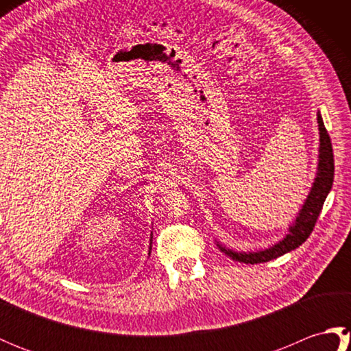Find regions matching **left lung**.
Listing matches in <instances>:
<instances>
[{
    "instance_id": "8db88e82",
    "label": "left lung",
    "mask_w": 351,
    "mask_h": 351,
    "mask_svg": "<svg viewBox=\"0 0 351 351\" xmlns=\"http://www.w3.org/2000/svg\"><path fill=\"white\" fill-rule=\"evenodd\" d=\"M318 121V131H319V155H318V170H317V178L314 184H312V189L309 195L304 200L302 210L297 214L293 225L289 226L288 234L283 237V240L276 243L274 245L264 250L258 252H234L230 249L223 247L219 244L221 252H225L228 256H230L235 261H240L244 264H261L267 263V261H271L279 258L285 253L294 250L302 245L304 241L308 240V237L314 230V226L317 223V219L319 213H322V208L324 200L332 190L333 184V173H335V162H333V149L330 143V137L327 134V130L323 122L322 114H317Z\"/></svg>"
}]
</instances>
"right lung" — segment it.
Wrapping results in <instances>:
<instances>
[{"instance_id": "1", "label": "right lung", "mask_w": 351, "mask_h": 351, "mask_svg": "<svg viewBox=\"0 0 351 351\" xmlns=\"http://www.w3.org/2000/svg\"><path fill=\"white\" fill-rule=\"evenodd\" d=\"M152 238V237H151ZM152 241V240H151ZM149 255H151V247H149Z\"/></svg>"}]
</instances>
